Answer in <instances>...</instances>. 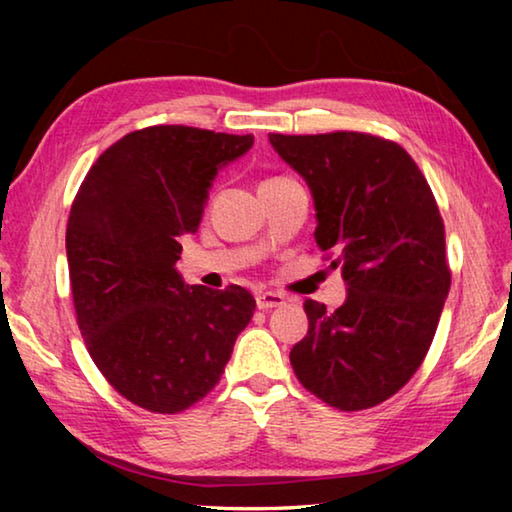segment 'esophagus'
Listing matches in <instances>:
<instances>
[{"instance_id": "1", "label": "esophagus", "mask_w": 512, "mask_h": 512, "mask_svg": "<svg viewBox=\"0 0 512 512\" xmlns=\"http://www.w3.org/2000/svg\"><path fill=\"white\" fill-rule=\"evenodd\" d=\"M255 300H257L259 309H275V307H282L284 302H287L282 293H277V291H259Z\"/></svg>"}]
</instances>
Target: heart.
Returning <instances> with one entry per match:
<instances>
[{
	"mask_svg": "<svg viewBox=\"0 0 512 512\" xmlns=\"http://www.w3.org/2000/svg\"><path fill=\"white\" fill-rule=\"evenodd\" d=\"M271 180H280V178H271ZM271 180H266V183H271Z\"/></svg>",
	"mask_w": 512,
	"mask_h": 512,
	"instance_id": "heart-1",
	"label": "heart"
}]
</instances>
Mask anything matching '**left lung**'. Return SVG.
<instances>
[{
	"label": "left lung",
	"mask_w": 512,
	"mask_h": 512,
	"mask_svg": "<svg viewBox=\"0 0 512 512\" xmlns=\"http://www.w3.org/2000/svg\"><path fill=\"white\" fill-rule=\"evenodd\" d=\"M268 140L307 180L316 244L348 282L339 309L305 300L309 332L289 354L293 372L334 409H370L415 375L436 334L452 284L443 216L391 140L354 131Z\"/></svg>",
	"instance_id": "obj_1"
}]
</instances>
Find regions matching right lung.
I'll list each match as a JSON object with an SVG mask.
<instances>
[{"label":"right lung","mask_w":512,"mask_h":512,"mask_svg":"<svg viewBox=\"0 0 512 512\" xmlns=\"http://www.w3.org/2000/svg\"><path fill=\"white\" fill-rule=\"evenodd\" d=\"M253 135L149 126L99 155L67 221V264L85 348L115 391L151 413H180L219 384L255 298L230 284L185 287L180 237L207 189Z\"/></svg>","instance_id":"right-lung-1"}]
</instances>
